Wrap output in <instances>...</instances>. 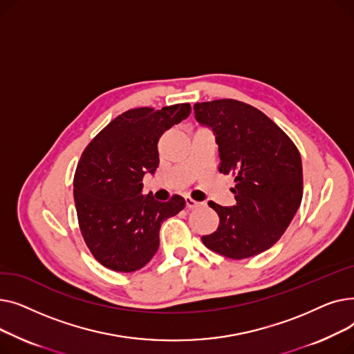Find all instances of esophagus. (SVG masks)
<instances>
[{
	"instance_id": "esophagus-1",
	"label": "esophagus",
	"mask_w": 354,
	"mask_h": 354,
	"mask_svg": "<svg viewBox=\"0 0 354 354\" xmlns=\"http://www.w3.org/2000/svg\"><path fill=\"white\" fill-rule=\"evenodd\" d=\"M185 205H187V209H195V208H198L201 205V203L194 201V199H191V198H185Z\"/></svg>"
}]
</instances>
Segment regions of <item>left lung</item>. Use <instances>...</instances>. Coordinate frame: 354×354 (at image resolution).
Segmentation results:
<instances>
[{
	"instance_id": "8db88e82",
	"label": "left lung",
	"mask_w": 354,
	"mask_h": 354,
	"mask_svg": "<svg viewBox=\"0 0 354 354\" xmlns=\"http://www.w3.org/2000/svg\"><path fill=\"white\" fill-rule=\"evenodd\" d=\"M195 119L212 129L219 167L234 175L236 203L208 205L219 216L215 232L202 236L207 248L244 259L271 248L288 228L303 198L299 149L258 109L232 99L195 103Z\"/></svg>"
}]
</instances>
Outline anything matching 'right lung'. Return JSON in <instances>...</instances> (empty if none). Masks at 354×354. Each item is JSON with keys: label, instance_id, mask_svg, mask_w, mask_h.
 Instances as JSON below:
<instances>
[{"label": "right lung", "instance_id": "add662e5", "mask_svg": "<svg viewBox=\"0 0 354 354\" xmlns=\"http://www.w3.org/2000/svg\"><path fill=\"white\" fill-rule=\"evenodd\" d=\"M189 113V103L127 110L84 149L74 175V203L86 244L106 268L145 267L159 248L163 221L185 208L179 195L167 202L142 195V179L159 166L160 136Z\"/></svg>", "mask_w": 354, "mask_h": 354}]
</instances>
